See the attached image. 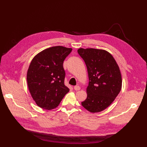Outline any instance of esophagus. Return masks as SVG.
Listing matches in <instances>:
<instances>
[{"label": "esophagus", "mask_w": 147, "mask_h": 147, "mask_svg": "<svg viewBox=\"0 0 147 147\" xmlns=\"http://www.w3.org/2000/svg\"><path fill=\"white\" fill-rule=\"evenodd\" d=\"M80 86H75L74 87V89L76 90V91H78V90H80Z\"/></svg>", "instance_id": "1"}]
</instances>
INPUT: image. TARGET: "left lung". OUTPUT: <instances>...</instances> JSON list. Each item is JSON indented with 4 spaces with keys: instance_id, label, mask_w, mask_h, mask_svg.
<instances>
[{
    "instance_id": "obj_1",
    "label": "left lung",
    "mask_w": 147,
    "mask_h": 147,
    "mask_svg": "<svg viewBox=\"0 0 147 147\" xmlns=\"http://www.w3.org/2000/svg\"><path fill=\"white\" fill-rule=\"evenodd\" d=\"M78 52L85 62L89 78L87 97L82 105L92 113L101 112L113 102L121 91L119 67L105 50L80 48Z\"/></svg>"
}]
</instances>
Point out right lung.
<instances>
[{
    "label": "right lung",
    "instance_id": "add662e5",
    "mask_svg": "<svg viewBox=\"0 0 147 147\" xmlns=\"http://www.w3.org/2000/svg\"><path fill=\"white\" fill-rule=\"evenodd\" d=\"M71 51V48L52 47L32 59L27 71V83L31 95L40 107L45 110L56 108L69 91L64 85L63 62Z\"/></svg>",
    "mask_w": 147,
    "mask_h": 147
}]
</instances>
